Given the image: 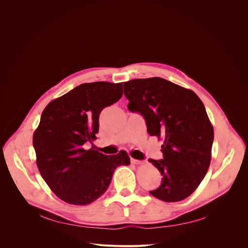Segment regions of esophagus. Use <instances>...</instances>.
Instances as JSON below:
<instances>
[{
	"label": "esophagus",
	"instance_id": "obj_1",
	"mask_svg": "<svg viewBox=\"0 0 248 248\" xmlns=\"http://www.w3.org/2000/svg\"><path fill=\"white\" fill-rule=\"evenodd\" d=\"M131 163L134 164V165H139L141 163V161L140 160H137V159H134V158H131Z\"/></svg>",
	"mask_w": 248,
	"mask_h": 248
}]
</instances>
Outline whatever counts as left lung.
<instances>
[{
  "label": "left lung",
  "instance_id": "obj_1",
  "mask_svg": "<svg viewBox=\"0 0 248 248\" xmlns=\"http://www.w3.org/2000/svg\"><path fill=\"white\" fill-rule=\"evenodd\" d=\"M124 89L127 108L144 116L150 136L164 139L163 159L149 160L162 183L150 193L165 202L186 199L211 162L214 131L203 102L194 91L160 77L129 80Z\"/></svg>",
  "mask_w": 248,
  "mask_h": 248
}]
</instances>
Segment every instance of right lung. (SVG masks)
<instances>
[{
    "instance_id": "right-lung-1",
    "label": "right lung",
    "mask_w": 248,
    "mask_h": 248,
    "mask_svg": "<svg viewBox=\"0 0 248 248\" xmlns=\"http://www.w3.org/2000/svg\"><path fill=\"white\" fill-rule=\"evenodd\" d=\"M123 96V82L98 81L76 86L52 100L33 135L42 178L61 200L87 205L106 192L117 167L129 165L126 152L106 155L85 150L98 133L101 110Z\"/></svg>"
}]
</instances>
